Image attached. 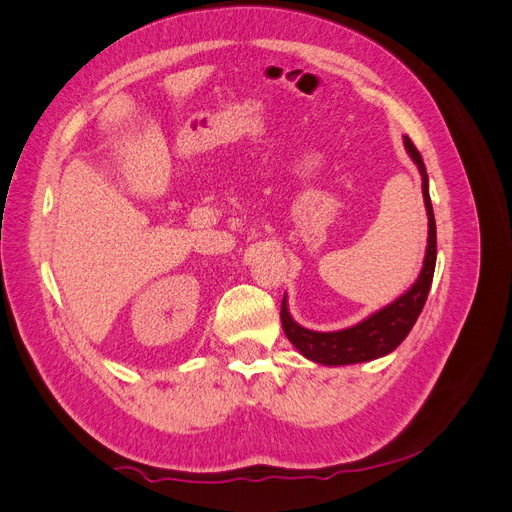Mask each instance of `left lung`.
Here are the masks:
<instances>
[{
    "instance_id": "1",
    "label": "left lung",
    "mask_w": 512,
    "mask_h": 512,
    "mask_svg": "<svg viewBox=\"0 0 512 512\" xmlns=\"http://www.w3.org/2000/svg\"><path fill=\"white\" fill-rule=\"evenodd\" d=\"M404 147L408 151V156L412 158V162L416 164L418 173H421L423 200H425L427 222H429L427 250H425L421 275H418L416 282L393 303L378 309V312L367 316L359 324H354V327L329 331V333L305 329L299 322H294L288 309V299L284 294V301H282L284 333L290 339V344L309 361L327 365V367H337V365H354V363H367V361L380 359V356L393 352L401 342H404L408 333L412 331L416 318L423 312V305L427 301V294L433 280V271H436V250H438L436 218H433V207L429 198V177H427L421 153H418V149L414 147V143L408 136H404Z\"/></svg>"
}]
</instances>
